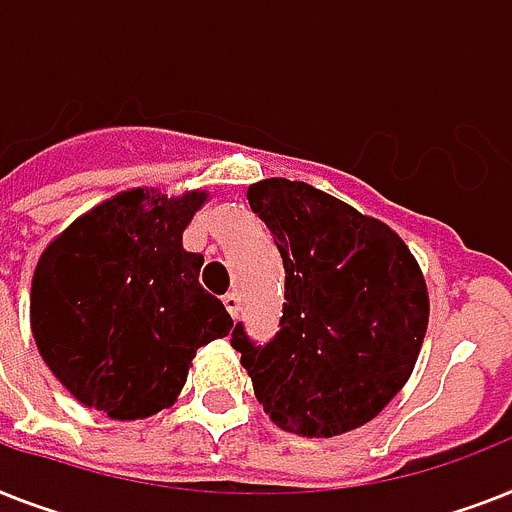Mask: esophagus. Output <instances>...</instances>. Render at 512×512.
Here are the masks:
<instances>
[{
	"label": "esophagus",
	"instance_id": "obj_1",
	"mask_svg": "<svg viewBox=\"0 0 512 512\" xmlns=\"http://www.w3.org/2000/svg\"><path fill=\"white\" fill-rule=\"evenodd\" d=\"M223 305H226L228 315H231V318H236V315H239V294L228 292L226 297H223Z\"/></svg>",
	"mask_w": 512,
	"mask_h": 512
}]
</instances>
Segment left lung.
Returning <instances> with one entry per match:
<instances>
[{
	"instance_id": "obj_1",
	"label": "left lung",
	"mask_w": 512,
	"mask_h": 512,
	"mask_svg": "<svg viewBox=\"0 0 512 512\" xmlns=\"http://www.w3.org/2000/svg\"><path fill=\"white\" fill-rule=\"evenodd\" d=\"M284 260V315L268 344L236 323L257 402L302 436L373 421L410 378L429 326V292L407 244L376 218L302 181L247 189Z\"/></svg>"
}]
</instances>
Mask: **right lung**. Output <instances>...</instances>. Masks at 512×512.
I'll use <instances>...</instances> for the list:
<instances>
[{
	"label": "right lung",
	"instance_id": "obj_1",
	"mask_svg": "<svg viewBox=\"0 0 512 512\" xmlns=\"http://www.w3.org/2000/svg\"><path fill=\"white\" fill-rule=\"evenodd\" d=\"M205 202V191H120L41 252L33 339L81 405L115 421L160 413L199 347L228 336L231 315L199 286L205 257L184 249V228Z\"/></svg>",
	"mask_w": 512,
	"mask_h": 512
}]
</instances>
